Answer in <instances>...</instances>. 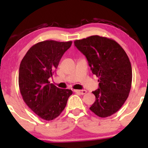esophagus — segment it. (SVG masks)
<instances>
[{
  "instance_id": "1",
  "label": "esophagus",
  "mask_w": 148,
  "mask_h": 148,
  "mask_svg": "<svg viewBox=\"0 0 148 148\" xmlns=\"http://www.w3.org/2000/svg\"><path fill=\"white\" fill-rule=\"evenodd\" d=\"M74 92L77 93V94H82V95H84V94H86V93H87V91L85 90H74Z\"/></svg>"
}]
</instances>
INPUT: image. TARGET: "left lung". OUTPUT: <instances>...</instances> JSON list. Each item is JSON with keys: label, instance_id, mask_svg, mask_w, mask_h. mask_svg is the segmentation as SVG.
Masks as SVG:
<instances>
[{"label": "left lung", "instance_id": "8db88e82", "mask_svg": "<svg viewBox=\"0 0 148 148\" xmlns=\"http://www.w3.org/2000/svg\"><path fill=\"white\" fill-rule=\"evenodd\" d=\"M74 44L99 78V88L92 92L96 101L90 109L102 118L111 116L121 108L130 92L132 68L128 56L114 40L99 36L75 40Z\"/></svg>", "mask_w": 148, "mask_h": 148}]
</instances>
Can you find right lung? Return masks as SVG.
Here are the masks:
<instances>
[{"label":"right lung","mask_w":148,"mask_h":148,"mask_svg":"<svg viewBox=\"0 0 148 148\" xmlns=\"http://www.w3.org/2000/svg\"><path fill=\"white\" fill-rule=\"evenodd\" d=\"M66 42L46 40L32 46L19 66V86L24 102L38 116L53 120L65 108L73 92L50 84L64 52L71 47Z\"/></svg>","instance_id":"1"}]
</instances>
